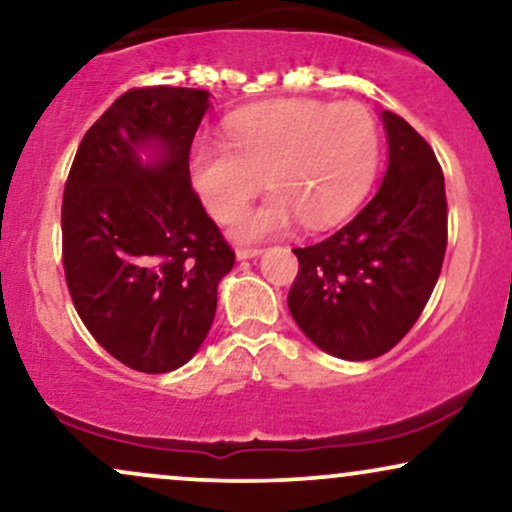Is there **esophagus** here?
<instances>
[{"label":"esophagus","instance_id":"1","mask_svg":"<svg viewBox=\"0 0 512 512\" xmlns=\"http://www.w3.org/2000/svg\"><path fill=\"white\" fill-rule=\"evenodd\" d=\"M257 255H262V248H238L236 250L238 260H250V257H257Z\"/></svg>","mask_w":512,"mask_h":512}]
</instances>
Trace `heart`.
Returning a JSON list of instances; mask_svg holds the SVG:
<instances>
[{"instance_id":"b5f03b06","label":"heart","mask_w":512,"mask_h":512,"mask_svg":"<svg viewBox=\"0 0 512 512\" xmlns=\"http://www.w3.org/2000/svg\"><path fill=\"white\" fill-rule=\"evenodd\" d=\"M226 140H200L190 176L221 224L238 219L267 181L274 195L238 221L243 240L274 236L295 217L326 229L360 205L377 176L379 123L360 102H274L231 116Z\"/></svg>"}]
</instances>
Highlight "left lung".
I'll return each instance as SVG.
<instances>
[{
	"instance_id": "8db88e82",
	"label": "left lung",
	"mask_w": 512,
	"mask_h": 512,
	"mask_svg": "<svg viewBox=\"0 0 512 512\" xmlns=\"http://www.w3.org/2000/svg\"><path fill=\"white\" fill-rule=\"evenodd\" d=\"M389 169L379 193L322 243L293 248L298 276L288 310L315 346L341 360H372L422 315L448 243L441 164L408 121L381 112Z\"/></svg>"
}]
</instances>
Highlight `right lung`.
Instances as JSON below:
<instances>
[{
  "instance_id": "add662e5",
  "label": "right lung",
  "mask_w": 512,
  "mask_h": 512,
  "mask_svg": "<svg viewBox=\"0 0 512 512\" xmlns=\"http://www.w3.org/2000/svg\"><path fill=\"white\" fill-rule=\"evenodd\" d=\"M209 92L131 88L88 128L61 202V260L73 307L135 372L186 365L217 312L236 252L190 183V145ZM160 159L143 165L140 146Z\"/></svg>"
}]
</instances>
